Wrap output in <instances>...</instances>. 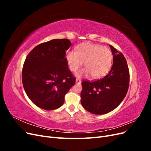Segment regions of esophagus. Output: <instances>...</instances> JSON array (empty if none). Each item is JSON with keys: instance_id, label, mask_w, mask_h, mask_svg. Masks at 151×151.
Here are the masks:
<instances>
[{"instance_id": "34e87169", "label": "esophagus", "mask_w": 151, "mask_h": 151, "mask_svg": "<svg viewBox=\"0 0 151 151\" xmlns=\"http://www.w3.org/2000/svg\"><path fill=\"white\" fill-rule=\"evenodd\" d=\"M76 83L77 84H80V83H81V79L77 78L76 80Z\"/></svg>"}]
</instances>
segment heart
<instances>
[{
    "label": "heart",
    "mask_w": 151,
    "mask_h": 151,
    "mask_svg": "<svg viewBox=\"0 0 151 151\" xmlns=\"http://www.w3.org/2000/svg\"><path fill=\"white\" fill-rule=\"evenodd\" d=\"M65 60L72 72H76L82 67L84 62L86 68L77 73V77L91 74L94 79H100L106 76L110 69L113 55L106 47L88 42L77 45L76 52H68Z\"/></svg>",
    "instance_id": "heart-1"
}]
</instances>
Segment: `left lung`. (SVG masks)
<instances>
[{
	"mask_svg": "<svg viewBox=\"0 0 151 151\" xmlns=\"http://www.w3.org/2000/svg\"><path fill=\"white\" fill-rule=\"evenodd\" d=\"M113 66L103 79L82 82L81 102L87 111L103 115L113 111L125 98L129 86L130 74L125 57L111 45Z\"/></svg>",
	"mask_w": 151,
	"mask_h": 151,
	"instance_id": "obj_1",
	"label": "left lung"
}]
</instances>
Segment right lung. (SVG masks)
<instances>
[{
	"instance_id": "obj_1",
	"label": "right lung",
	"mask_w": 151,
	"mask_h": 151,
	"mask_svg": "<svg viewBox=\"0 0 151 151\" xmlns=\"http://www.w3.org/2000/svg\"><path fill=\"white\" fill-rule=\"evenodd\" d=\"M68 39H55L37 45L26 57L22 71L25 92L38 107L46 110L60 108L76 77L68 67Z\"/></svg>"
}]
</instances>
